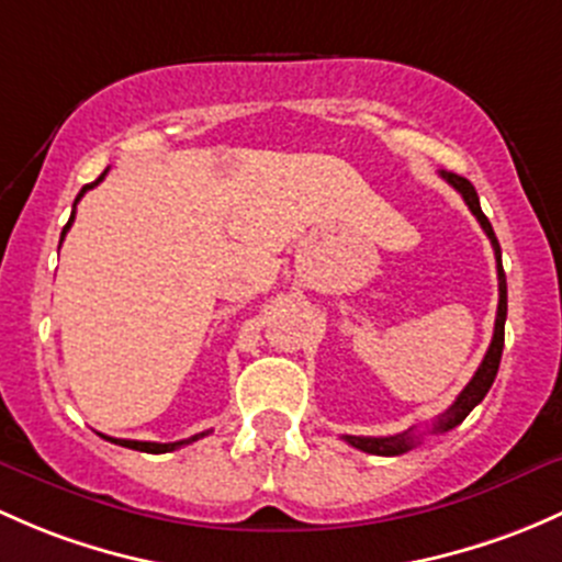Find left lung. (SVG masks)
I'll return each instance as SVG.
<instances>
[{
    "label": "left lung",
    "mask_w": 562,
    "mask_h": 562,
    "mask_svg": "<svg viewBox=\"0 0 562 562\" xmlns=\"http://www.w3.org/2000/svg\"><path fill=\"white\" fill-rule=\"evenodd\" d=\"M441 177H445L454 191L463 196V202L469 204L471 212H474V217L480 221L484 234H487L490 245H493L495 261H498V315H495V330H493V341H490V347H487V356H484L480 369H476V374L471 376L469 385L460 390V395L454 398V404L450 406V409H447L445 415L434 423V428H430L434 434L452 430L454 425L463 423L465 417H469V412L474 409L484 395H487V390L493 387L495 374H498V366H501V352H504V326H506V274H504V263H501V245H498V239H495L493 226H490V221L484 217V212L480 206V196H476L474 186H471L465 177L452 175V172H441ZM417 439H420V436L412 434V430H404V434H395V436H345L347 445H352L356 450H363L369 454H401V452L412 450V447L417 445Z\"/></svg>",
    "instance_id": "left-lung-1"
}]
</instances>
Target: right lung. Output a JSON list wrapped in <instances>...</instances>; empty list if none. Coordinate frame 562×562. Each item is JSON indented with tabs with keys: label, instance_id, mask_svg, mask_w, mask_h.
Returning a JSON list of instances; mask_svg holds the SVG:
<instances>
[{
	"label": "right lung",
	"instance_id": "1",
	"mask_svg": "<svg viewBox=\"0 0 562 562\" xmlns=\"http://www.w3.org/2000/svg\"><path fill=\"white\" fill-rule=\"evenodd\" d=\"M104 175H108V169H104L102 175H99V180H93L91 186H86L82 188V191L78 193V199H75V206H78V202L82 199V193L86 191H91L93 186H99V182L104 180ZM72 221H75V210H72V217H69V223L67 226H64V232H61V239L64 236H67V232H69V226H72ZM202 436H206V430L204 434H196V436H191V439H182V441H169V445H158V441H134V439H110V436H104V439H110V441H115V445H121V447H128V450H139V452H153V454H161V452H175V450H180V447H186V445H191V441H196V439H202Z\"/></svg>",
	"mask_w": 562,
	"mask_h": 562
}]
</instances>
